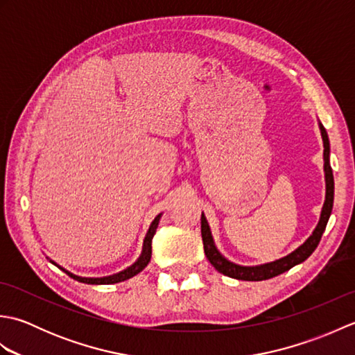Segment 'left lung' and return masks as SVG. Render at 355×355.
Masks as SVG:
<instances>
[{
    "label": "left lung",
    "mask_w": 355,
    "mask_h": 355,
    "mask_svg": "<svg viewBox=\"0 0 355 355\" xmlns=\"http://www.w3.org/2000/svg\"><path fill=\"white\" fill-rule=\"evenodd\" d=\"M319 128H320V134L323 140V171H325V184H327L325 202H323L320 220L318 225H315L314 232L302 245H299L296 248V250L284 256L281 259L261 263V266H253V267L239 266V263L230 262L229 259H225L220 252H218L212 232H210V227H209V223L206 220L205 214H201V236H202V244H205V253L207 256L209 262L212 263V266L224 276L239 279V281H266V279L282 275L285 271L293 268L294 266H297V263L304 262L306 258H310L311 253L315 250V247L319 245L320 238L328 224L329 215L333 212V202H334V177H333V169H331V164H329V139H328L327 130L323 128L320 122H319Z\"/></svg>",
    "instance_id": "obj_1"
}]
</instances>
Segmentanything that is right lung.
Wrapping results in <instances>:
<instances>
[{
  "mask_svg": "<svg viewBox=\"0 0 355 355\" xmlns=\"http://www.w3.org/2000/svg\"><path fill=\"white\" fill-rule=\"evenodd\" d=\"M160 218H162V214L157 215L154 218V221L150 223L149 225V230L146 233L145 236V241H143V248H141V254L139 256V259L135 261L132 266H130L128 268L119 271V273L116 275H111V276H103V277H82V276H78V275H73L70 273V271H67L65 268L59 267L56 262L50 261L51 263H55V266H58L61 270H64L67 275H69L70 277H73L74 281H79L82 284H89V285H110V284H117V282H122V281H126V279H130L135 275H139L140 271L145 268L149 261H150V254H153V238L155 235V230L158 227V223H160Z\"/></svg>",
  "mask_w": 355,
  "mask_h": 355,
  "instance_id": "right-lung-1",
  "label": "right lung"
}]
</instances>
